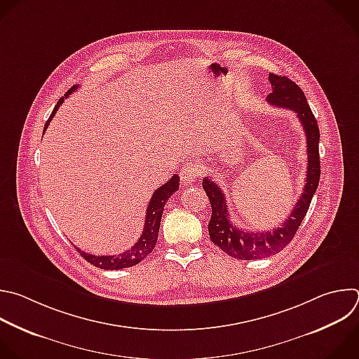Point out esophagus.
I'll use <instances>...</instances> for the list:
<instances>
[{
    "instance_id": "obj_1",
    "label": "esophagus",
    "mask_w": 359,
    "mask_h": 359,
    "mask_svg": "<svg viewBox=\"0 0 359 359\" xmlns=\"http://www.w3.org/2000/svg\"><path fill=\"white\" fill-rule=\"evenodd\" d=\"M200 175V166L196 163V162H186L183 165V168L180 169L179 172V176H180V180L183 184H190L193 183Z\"/></svg>"
}]
</instances>
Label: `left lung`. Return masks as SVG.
Returning a JSON list of instances; mask_svg holds the SVG:
<instances>
[{"label":"left lung","instance_id":"1","mask_svg":"<svg viewBox=\"0 0 359 359\" xmlns=\"http://www.w3.org/2000/svg\"><path fill=\"white\" fill-rule=\"evenodd\" d=\"M269 81L272 93L266 98L268 102L294 111L304 130L307 142L306 184L290 215L282 225L276 226L273 231L264 229L252 232L231 222L225 196L219 186L208 177L203 179V189L211 204V218L208 222L211 241L226 255L241 261L262 259L280 252L289 245L310 207L320 182V130L304 93L294 81L285 76L269 73Z\"/></svg>","mask_w":359,"mask_h":359}]
</instances>
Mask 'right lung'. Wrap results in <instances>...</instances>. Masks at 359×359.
I'll list each match as a JSON object with an SVG mask.
<instances>
[{
    "label": "right lung",
    "mask_w": 359,
    "mask_h": 359,
    "mask_svg": "<svg viewBox=\"0 0 359 359\" xmlns=\"http://www.w3.org/2000/svg\"><path fill=\"white\" fill-rule=\"evenodd\" d=\"M79 86H73L72 88L67 90V93L65 94V97H62L57 104L55 105L49 119L45 124L43 131H46L49 123L52 121L53 115L56 114V111L59 109V107L62 105V102L65 101L66 97H69L73 91L77 90ZM179 189V176L173 175L172 179L162 184L159 189H156V191L154 193V196L151 197L149 205L147 208V217H145V225H144V231L142 235L140 236V240L126 252H121L118 255H91L87 254L79 248H76L80 255L90 262L91 265L100 268V269H107V271H118V269H124V268H131L134 265H138L141 261H144L155 248L158 236H159V226H161V219H162V214H163V208L166 201L169 200V197Z\"/></svg>",
    "instance_id": "add662e5"
}]
</instances>
